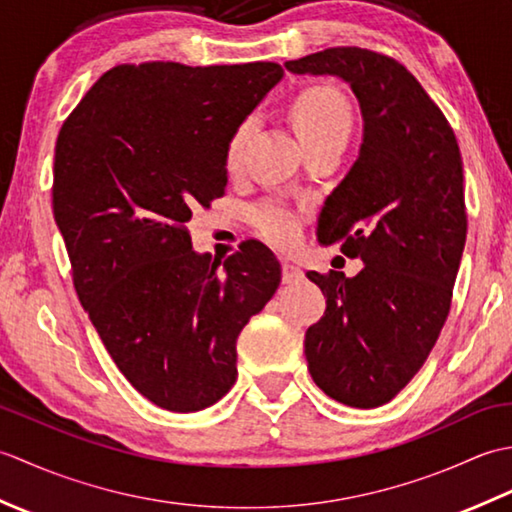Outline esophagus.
Segmentation results:
<instances>
[{
	"label": "esophagus",
	"instance_id": "34e87169",
	"mask_svg": "<svg viewBox=\"0 0 512 512\" xmlns=\"http://www.w3.org/2000/svg\"><path fill=\"white\" fill-rule=\"evenodd\" d=\"M281 277H284L286 284H297V281L303 279V270L295 264L284 262V264H281Z\"/></svg>",
	"mask_w": 512,
	"mask_h": 512
}]
</instances>
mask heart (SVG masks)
Wrapping results in <instances>:
<instances>
[{
  "label": "heart",
  "instance_id": "heart-1",
  "mask_svg": "<svg viewBox=\"0 0 512 512\" xmlns=\"http://www.w3.org/2000/svg\"><path fill=\"white\" fill-rule=\"evenodd\" d=\"M290 118L308 149L323 145H345L352 134V110L345 96L332 85H308L290 101ZM253 132V118H244L226 143V167L235 169L242 160L246 140ZM255 222L268 239L288 246L297 237V222L286 209L266 204L257 211Z\"/></svg>",
  "mask_w": 512,
  "mask_h": 512
}]
</instances>
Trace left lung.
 Returning <instances> with one entry per match:
<instances>
[{"label": "left lung", "mask_w": 512, "mask_h": 512, "mask_svg": "<svg viewBox=\"0 0 512 512\" xmlns=\"http://www.w3.org/2000/svg\"><path fill=\"white\" fill-rule=\"evenodd\" d=\"M286 70L339 76L361 105V151L317 235L365 266L356 277L308 273L328 306L303 343L325 394L374 409L418 374L449 317L466 242L460 147L416 76L385 54L328 48Z\"/></svg>", "instance_id": "8db88e82"}]
</instances>
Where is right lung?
Returning <instances> with one entry per match:
<instances>
[{
	"label": "right lung",
	"instance_id": "1",
	"mask_svg": "<svg viewBox=\"0 0 512 512\" xmlns=\"http://www.w3.org/2000/svg\"><path fill=\"white\" fill-rule=\"evenodd\" d=\"M281 76L270 61L116 65L59 132L52 211L76 295L123 376L167 411L228 394L237 336L281 281L262 242L220 273L187 228L224 195L228 136Z\"/></svg>",
	"mask_w": 512,
	"mask_h": 512
}]
</instances>
